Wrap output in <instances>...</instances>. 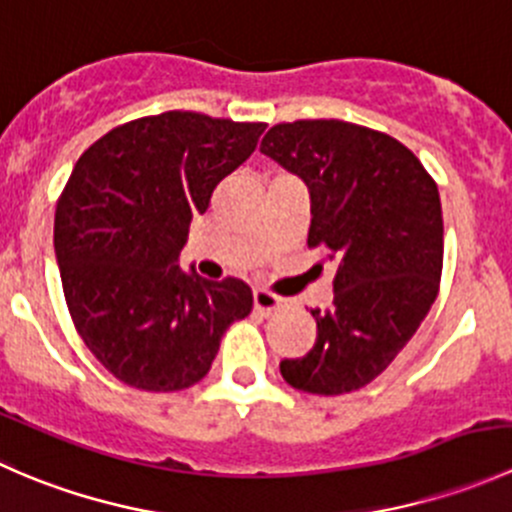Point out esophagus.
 I'll return each mask as SVG.
<instances>
[{"label": "esophagus", "mask_w": 512, "mask_h": 512, "mask_svg": "<svg viewBox=\"0 0 512 512\" xmlns=\"http://www.w3.org/2000/svg\"><path fill=\"white\" fill-rule=\"evenodd\" d=\"M252 299H255L257 312L265 314V317H270V314L280 312V309L287 307V299L280 297V294L270 292V289H255Z\"/></svg>", "instance_id": "esophagus-1"}]
</instances>
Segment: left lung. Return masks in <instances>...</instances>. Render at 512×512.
<instances>
[{"instance_id":"1","label":"left lung","mask_w":512,"mask_h":512,"mask_svg":"<svg viewBox=\"0 0 512 512\" xmlns=\"http://www.w3.org/2000/svg\"><path fill=\"white\" fill-rule=\"evenodd\" d=\"M260 151L307 183L309 247L337 262L329 309H312L317 342L280 364L289 386L337 396L374 381L436 302L443 215L436 180L404 143L359 123H277Z\"/></svg>"}]
</instances>
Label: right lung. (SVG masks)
Here are the masks:
<instances>
[{
  "mask_svg": "<svg viewBox=\"0 0 512 512\" xmlns=\"http://www.w3.org/2000/svg\"><path fill=\"white\" fill-rule=\"evenodd\" d=\"M265 123L165 111L121 123L76 160L56 203L54 250L74 327L123 384L180 391L210 371L252 289L183 272L193 215L255 151Z\"/></svg>",
  "mask_w": 512,
  "mask_h": 512,
  "instance_id": "add662e5",
  "label": "right lung"
}]
</instances>
